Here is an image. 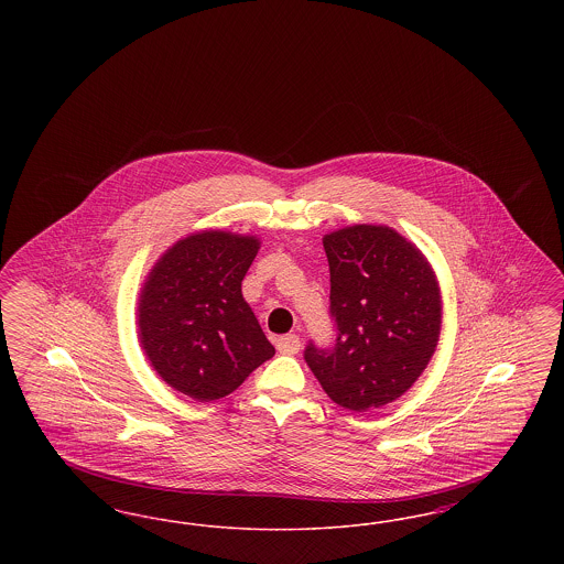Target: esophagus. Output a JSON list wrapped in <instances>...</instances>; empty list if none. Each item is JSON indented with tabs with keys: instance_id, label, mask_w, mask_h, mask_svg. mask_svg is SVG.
Here are the masks:
<instances>
[{
	"instance_id": "34e87169",
	"label": "esophagus",
	"mask_w": 564,
	"mask_h": 564,
	"mask_svg": "<svg viewBox=\"0 0 564 564\" xmlns=\"http://www.w3.org/2000/svg\"><path fill=\"white\" fill-rule=\"evenodd\" d=\"M276 350L281 355H295L300 350V338L295 334H285V336L276 338Z\"/></svg>"
}]
</instances>
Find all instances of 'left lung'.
<instances>
[{
    "mask_svg": "<svg viewBox=\"0 0 564 564\" xmlns=\"http://www.w3.org/2000/svg\"><path fill=\"white\" fill-rule=\"evenodd\" d=\"M332 347L304 359L332 402L366 412L403 395L430 364L442 325L435 274L423 253L387 226L325 235Z\"/></svg>",
    "mask_w": 564,
    "mask_h": 564,
    "instance_id": "obj_1",
    "label": "left lung"
}]
</instances>
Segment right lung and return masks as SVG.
I'll return each instance as SVG.
<instances>
[{"mask_svg": "<svg viewBox=\"0 0 564 564\" xmlns=\"http://www.w3.org/2000/svg\"><path fill=\"white\" fill-rule=\"evenodd\" d=\"M258 249L253 237L198 232L175 242L143 285L145 355L166 384L196 402L226 398L274 355L241 294Z\"/></svg>", "mask_w": 564, "mask_h": 564, "instance_id": "right-lung-1", "label": "right lung"}]
</instances>
